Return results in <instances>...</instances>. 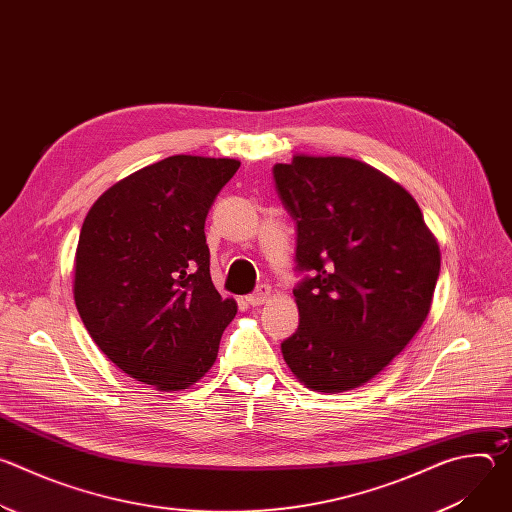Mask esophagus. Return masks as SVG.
I'll list each match as a JSON object with an SVG mask.
<instances>
[{
    "instance_id": "1",
    "label": "esophagus",
    "mask_w": 512,
    "mask_h": 512,
    "mask_svg": "<svg viewBox=\"0 0 512 512\" xmlns=\"http://www.w3.org/2000/svg\"><path fill=\"white\" fill-rule=\"evenodd\" d=\"M269 298H271V287H269V285H259V289L255 291V294L247 296V302L255 308V306L265 304Z\"/></svg>"
}]
</instances>
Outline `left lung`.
Masks as SVG:
<instances>
[{
	"instance_id": "obj_1",
	"label": "left lung",
	"mask_w": 512,
	"mask_h": 512,
	"mask_svg": "<svg viewBox=\"0 0 512 512\" xmlns=\"http://www.w3.org/2000/svg\"><path fill=\"white\" fill-rule=\"evenodd\" d=\"M275 188L298 227L300 326L281 344L300 383L344 393L375 379L425 322L440 245L415 198L360 160L296 154Z\"/></svg>"
}]
</instances>
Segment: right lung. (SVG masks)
Returning a JSON list of instances; mask_svg holds the SVG:
<instances>
[{
  "instance_id": "obj_1",
  "label": "right lung",
  "mask_w": 512,
  "mask_h": 512,
  "mask_svg": "<svg viewBox=\"0 0 512 512\" xmlns=\"http://www.w3.org/2000/svg\"><path fill=\"white\" fill-rule=\"evenodd\" d=\"M239 166L170 156L105 190L83 223L72 283L81 320L111 362L158 391L200 381L237 314L212 285L204 221Z\"/></svg>"
}]
</instances>
